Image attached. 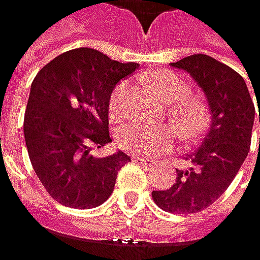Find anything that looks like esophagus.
<instances>
[{
    "mask_svg": "<svg viewBox=\"0 0 260 260\" xmlns=\"http://www.w3.org/2000/svg\"><path fill=\"white\" fill-rule=\"evenodd\" d=\"M137 163H140V165H143V166H146V168H151V166H154L155 165V161L154 160H151V158H143V157H136L134 158Z\"/></svg>",
    "mask_w": 260,
    "mask_h": 260,
    "instance_id": "1",
    "label": "esophagus"
}]
</instances>
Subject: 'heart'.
Instances as JSON below:
<instances>
[{"label":"heart","instance_id":"1","mask_svg":"<svg viewBox=\"0 0 260 260\" xmlns=\"http://www.w3.org/2000/svg\"><path fill=\"white\" fill-rule=\"evenodd\" d=\"M149 85L168 105V115L177 129L181 140L190 142L198 139L209 126L210 111L207 103L189 95V83L171 70H160L148 76ZM127 82H120L109 95V114L120 120L127 112ZM115 142L120 149L142 157H151L168 151L174 143V129L171 126H149L131 123L118 129Z\"/></svg>","mask_w":260,"mask_h":260}]
</instances>
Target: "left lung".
I'll return each instance as SVG.
<instances>
[{
  "label": "left lung",
  "instance_id": "1",
  "mask_svg": "<svg viewBox=\"0 0 260 260\" xmlns=\"http://www.w3.org/2000/svg\"><path fill=\"white\" fill-rule=\"evenodd\" d=\"M171 65L187 71L203 88L212 124L201 146L186 157L190 168L177 169L175 184L154 190L152 200L171 213H197L213 204L239 172L251 145L256 111L244 77L225 63L207 54H192Z\"/></svg>",
  "mask_w": 260,
  "mask_h": 260
}]
</instances>
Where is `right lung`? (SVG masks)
I'll return each instance as SVG.
<instances>
[{
    "mask_svg": "<svg viewBox=\"0 0 260 260\" xmlns=\"http://www.w3.org/2000/svg\"><path fill=\"white\" fill-rule=\"evenodd\" d=\"M139 63H121L92 48L65 51L35 77L24 114V137L31 166L62 206L92 209L112 193L118 171L131 161L118 151L92 157L111 143L109 95Z\"/></svg>",
    "mask_w": 260,
    "mask_h": 260,
    "instance_id": "1",
    "label": "right lung"
}]
</instances>
